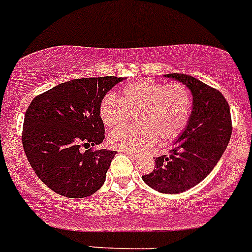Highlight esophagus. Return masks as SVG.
Here are the masks:
<instances>
[{"label":"esophagus","mask_w":252,"mask_h":252,"mask_svg":"<svg viewBox=\"0 0 252 252\" xmlns=\"http://www.w3.org/2000/svg\"><path fill=\"white\" fill-rule=\"evenodd\" d=\"M126 154L129 158H130V159H132V160H136L137 159V156L135 153H132V152H126Z\"/></svg>","instance_id":"1"}]
</instances>
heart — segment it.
<instances>
[{
  "label": "heart",
  "mask_w": 252,
  "mask_h": 252,
  "mask_svg": "<svg viewBox=\"0 0 252 252\" xmlns=\"http://www.w3.org/2000/svg\"><path fill=\"white\" fill-rule=\"evenodd\" d=\"M192 109V93L187 85L139 79L124 85L118 99L105 95L99 104V117L106 128L117 129L128 123L130 115L135 116L137 126L113 131L109 145L139 153L157 139L162 143L178 139L189 124Z\"/></svg>",
  "instance_id": "obj_1"
}]
</instances>
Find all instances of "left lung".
<instances>
[{"mask_svg": "<svg viewBox=\"0 0 252 252\" xmlns=\"http://www.w3.org/2000/svg\"><path fill=\"white\" fill-rule=\"evenodd\" d=\"M190 88L192 115L170 156L156 158L153 172L143 181L158 191L183 192L203 181L227 147L232 134L229 106L220 91L187 74H167Z\"/></svg>", "mask_w": 252, "mask_h": 252, "instance_id": "obj_1", "label": "left lung"}]
</instances>
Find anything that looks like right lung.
<instances>
[{
	"mask_svg": "<svg viewBox=\"0 0 252 252\" xmlns=\"http://www.w3.org/2000/svg\"><path fill=\"white\" fill-rule=\"evenodd\" d=\"M122 77L75 79L37 95L25 113L23 146L44 184L60 195H92L106 178L115 151L96 149L105 137L99 104ZM82 148H88L82 152Z\"/></svg>",
	"mask_w": 252,
	"mask_h": 252,
	"instance_id": "obj_1",
	"label": "right lung"
}]
</instances>
